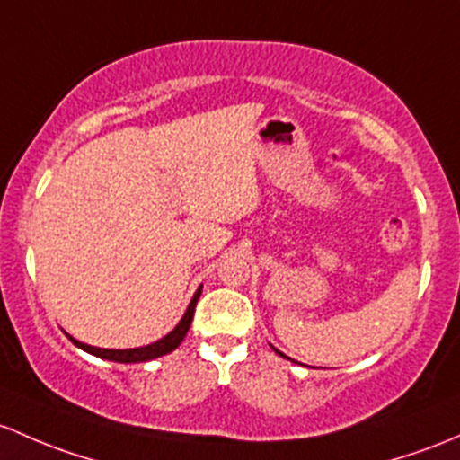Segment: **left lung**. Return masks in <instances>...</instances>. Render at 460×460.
<instances>
[{"label": "left lung", "mask_w": 460, "mask_h": 460, "mask_svg": "<svg viewBox=\"0 0 460 460\" xmlns=\"http://www.w3.org/2000/svg\"><path fill=\"white\" fill-rule=\"evenodd\" d=\"M273 350H275V348H273ZM275 352H278L279 357H287V355H284V352H279V350H275ZM287 359H288V357H287Z\"/></svg>", "instance_id": "8db88e82"}]
</instances>
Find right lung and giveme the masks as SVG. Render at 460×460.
I'll use <instances>...</instances> for the list:
<instances>
[{"mask_svg": "<svg viewBox=\"0 0 460 460\" xmlns=\"http://www.w3.org/2000/svg\"><path fill=\"white\" fill-rule=\"evenodd\" d=\"M200 293H202V284L198 287V291L193 293L190 306H187L185 315H182L181 322L176 323V328H173L172 332H167L163 340L154 341V344L138 346V348H123V350H119V348L88 346V344H84V341L75 340V337H70V335L67 337H70L72 344H75L76 348H81V350L90 352V355H94V357H101V359L116 361V364H141V361H152V359H156V357L169 355L172 350H176V348L181 346V341L185 340L187 331H190V326H191L193 311H196V302H198V297H200Z\"/></svg>", "mask_w": 460, "mask_h": 460, "instance_id": "right-lung-1", "label": "right lung"}]
</instances>
